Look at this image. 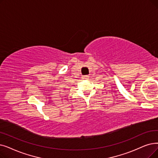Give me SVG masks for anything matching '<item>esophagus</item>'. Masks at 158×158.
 Returning <instances> with one entry per match:
<instances>
[{
    "label": "esophagus",
    "mask_w": 158,
    "mask_h": 158,
    "mask_svg": "<svg viewBox=\"0 0 158 158\" xmlns=\"http://www.w3.org/2000/svg\"><path fill=\"white\" fill-rule=\"evenodd\" d=\"M88 75H83V77H82V78H83V79H88Z\"/></svg>",
    "instance_id": "obj_1"
}]
</instances>
